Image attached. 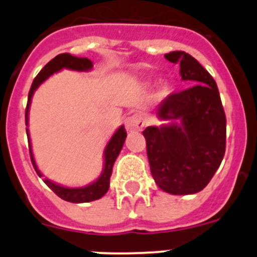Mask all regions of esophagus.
<instances>
[{"label": "esophagus", "instance_id": "esophagus-1", "mask_svg": "<svg viewBox=\"0 0 257 257\" xmlns=\"http://www.w3.org/2000/svg\"><path fill=\"white\" fill-rule=\"evenodd\" d=\"M124 126H126L127 131H140L144 127V119L140 114L135 113L131 114L124 119Z\"/></svg>", "mask_w": 257, "mask_h": 257}]
</instances>
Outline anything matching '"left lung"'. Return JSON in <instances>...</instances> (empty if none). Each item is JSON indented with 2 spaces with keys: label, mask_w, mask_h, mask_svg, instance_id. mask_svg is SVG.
<instances>
[{
  "label": "left lung",
  "mask_w": 257,
  "mask_h": 257,
  "mask_svg": "<svg viewBox=\"0 0 257 257\" xmlns=\"http://www.w3.org/2000/svg\"><path fill=\"white\" fill-rule=\"evenodd\" d=\"M165 58L180 64L183 81L192 87L170 94L157 106V115L169 124L149 126L147 140L151 172L166 193L185 196L210 183L225 153L226 118L216 82L196 59L184 51Z\"/></svg>",
  "instance_id": "left-lung-1"
}]
</instances>
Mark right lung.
Segmentation results:
<instances>
[{
    "instance_id": "add662e5",
    "label": "right lung",
    "mask_w": 257,
    "mask_h": 257,
    "mask_svg": "<svg viewBox=\"0 0 257 257\" xmlns=\"http://www.w3.org/2000/svg\"><path fill=\"white\" fill-rule=\"evenodd\" d=\"M72 69V70H78V72H87L92 68V61L87 58H77V56L70 55V54H60V55L55 56V58L50 60L42 69L40 73L37 74L33 83L31 86L28 94V103H27L26 109V124L28 126V112H29V105H31L32 96L35 94V91L38 88L41 83L46 81L50 76L54 73L59 72V70L64 69ZM27 135H28V142H29V153H31V160L33 163L36 172L40 178H42V174L38 170L37 165H36L35 157L32 153V147H31V140H29V131L27 128ZM126 130L124 127L121 126L114 133V135L110 138L109 143L106 144L105 151H104V169L101 175L94 183L88 184L86 187L82 188H67L61 187L59 184L52 183L49 179H44L47 187L55 193L56 196L60 197L61 199H64L67 202H72V203H85V202H91L95 199H99L108 192L109 189V181H110V176H112V170L113 165H114L115 158L118 157L119 152H121L122 147H123L124 139H126Z\"/></svg>"
}]
</instances>
